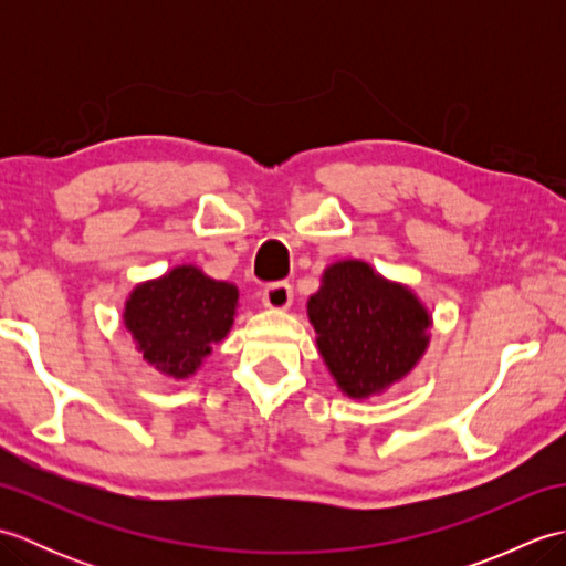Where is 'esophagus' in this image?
Masks as SVG:
<instances>
[{"instance_id": "34e87169", "label": "esophagus", "mask_w": 566, "mask_h": 566, "mask_svg": "<svg viewBox=\"0 0 566 566\" xmlns=\"http://www.w3.org/2000/svg\"><path fill=\"white\" fill-rule=\"evenodd\" d=\"M262 302H264V306L272 308V311H286L294 302L292 284H286V282L270 284L268 290L262 292Z\"/></svg>"}]
</instances>
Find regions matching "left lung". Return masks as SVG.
<instances>
[{
	"mask_svg": "<svg viewBox=\"0 0 566 566\" xmlns=\"http://www.w3.org/2000/svg\"><path fill=\"white\" fill-rule=\"evenodd\" d=\"M318 353L350 399H369L403 379L428 347L430 314L403 284L363 260L335 262L308 298Z\"/></svg>",
	"mask_w": 566,
	"mask_h": 566,
	"instance_id": "obj_1",
	"label": "left lung"
}]
</instances>
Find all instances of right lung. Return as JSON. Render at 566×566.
<instances>
[{"instance_id": "1", "label": "right lung", "mask_w": 566, "mask_h": 566, "mask_svg": "<svg viewBox=\"0 0 566 566\" xmlns=\"http://www.w3.org/2000/svg\"><path fill=\"white\" fill-rule=\"evenodd\" d=\"M235 306L233 284L211 280L195 264H179L130 292L124 323L148 365L187 379L231 331Z\"/></svg>"}]
</instances>
